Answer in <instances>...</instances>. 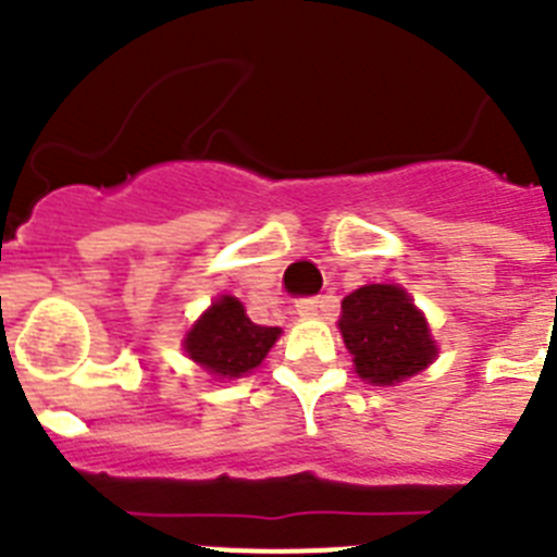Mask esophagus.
I'll return each mask as SVG.
<instances>
[{
    "instance_id": "esophagus-1",
    "label": "esophagus",
    "mask_w": 557,
    "mask_h": 557,
    "mask_svg": "<svg viewBox=\"0 0 557 557\" xmlns=\"http://www.w3.org/2000/svg\"><path fill=\"white\" fill-rule=\"evenodd\" d=\"M323 304H326V298H323V295H312V298H301V301L295 304V309H298V314H301V318H312V314L321 312Z\"/></svg>"
}]
</instances>
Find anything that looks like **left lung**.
<instances>
[{"instance_id": "1", "label": "left lung", "mask_w": 557, "mask_h": 557, "mask_svg": "<svg viewBox=\"0 0 557 557\" xmlns=\"http://www.w3.org/2000/svg\"><path fill=\"white\" fill-rule=\"evenodd\" d=\"M339 332L357 373L371 385H396L437 357L424 314L396 284H366L343 298Z\"/></svg>"}]
</instances>
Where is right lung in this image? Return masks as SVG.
<instances>
[{
    "label": "right lung",
    "instance_id": "add662e5",
    "mask_svg": "<svg viewBox=\"0 0 557 557\" xmlns=\"http://www.w3.org/2000/svg\"><path fill=\"white\" fill-rule=\"evenodd\" d=\"M278 334H282V329L259 326L245 314L243 304L231 298V295H223L191 326L184 346L186 354L195 362H200L209 373L234 379L253 371L268 357Z\"/></svg>",
    "mask_w": 557,
    "mask_h": 557
}]
</instances>
